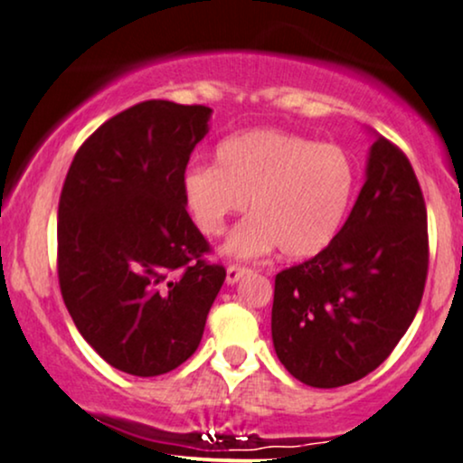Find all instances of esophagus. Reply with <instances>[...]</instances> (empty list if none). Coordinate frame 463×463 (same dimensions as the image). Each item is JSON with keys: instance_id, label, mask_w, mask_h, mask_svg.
<instances>
[{"instance_id": "esophagus-1", "label": "esophagus", "mask_w": 463, "mask_h": 463, "mask_svg": "<svg viewBox=\"0 0 463 463\" xmlns=\"http://www.w3.org/2000/svg\"><path fill=\"white\" fill-rule=\"evenodd\" d=\"M249 272V268H244V266H238V263H232V266H227V276H225V280H227V285H236L240 279H242V276Z\"/></svg>"}]
</instances>
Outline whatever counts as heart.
<instances>
[{
  "instance_id": "1",
  "label": "heart",
  "mask_w": 463,
  "mask_h": 463,
  "mask_svg": "<svg viewBox=\"0 0 463 463\" xmlns=\"http://www.w3.org/2000/svg\"><path fill=\"white\" fill-rule=\"evenodd\" d=\"M357 187V167L338 144L315 142L283 129H249L217 146V165H191L183 197L203 236H221L227 219L250 214L233 227L225 253L260 257L280 246L306 260L338 236Z\"/></svg>"
}]
</instances>
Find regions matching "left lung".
Segmentation results:
<instances>
[{"label": "left lung", "instance_id": "8db88e82", "mask_svg": "<svg viewBox=\"0 0 463 463\" xmlns=\"http://www.w3.org/2000/svg\"><path fill=\"white\" fill-rule=\"evenodd\" d=\"M428 210L411 161L376 136L365 183L332 244L276 274L272 340L304 385L355 383L392 355L428 279Z\"/></svg>", "mask_w": 463, "mask_h": 463}]
</instances>
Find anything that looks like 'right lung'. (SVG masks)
I'll return each mask as SVG.
<instances>
[{
	"label": "right lung",
	"instance_id": "obj_1",
	"mask_svg": "<svg viewBox=\"0 0 463 463\" xmlns=\"http://www.w3.org/2000/svg\"><path fill=\"white\" fill-rule=\"evenodd\" d=\"M208 106L148 99L93 131L59 197L57 272L71 321L112 368L159 376L200 346L225 268L191 221L183 176Z\"/></svg>",
	"mask_w": 463,
	"mask_h": 463
}]
</instances>
